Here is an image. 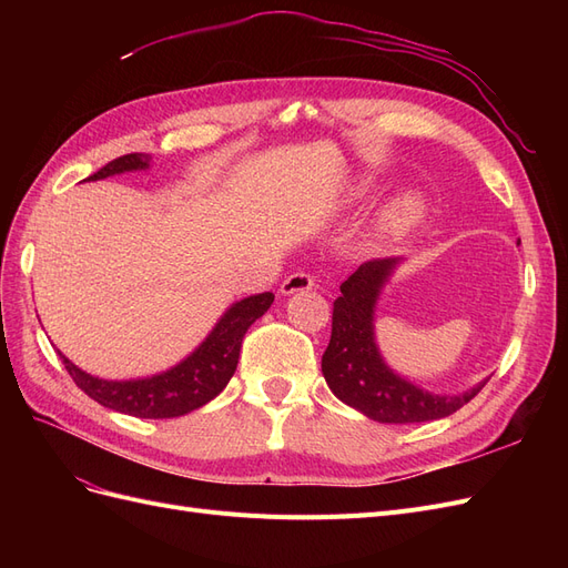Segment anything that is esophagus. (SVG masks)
<instances>
[{
  "label": "esophagus",
  "instance_id": "esophagus-1",
  "mask_svg": "<svg viewBox=\"0 0 568 568\" xmlns=\"http://www.w3.org/2000/svg\"><path fill=\"white\" fill-rule=\"evenodd\" d=\"M313 286H315V280L311 277V274L294 272V274H288V277L282 282L280 291H282L284 296H291V294H296V291H311Z\"/></svg>",
  "mask_w": 568,
  "mask_h": 568
}]
</instances>
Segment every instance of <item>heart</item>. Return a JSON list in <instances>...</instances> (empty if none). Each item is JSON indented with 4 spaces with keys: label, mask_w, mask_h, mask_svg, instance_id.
I'll use <instances>...</instances> for the list:
<instances>
[{
    "label": "heart",
    "mask_w": 568,
    "mask_h": 568,
    "mask_svg": "<svg viewBox=\"0 0 568 568\" xmlns=\"http://www.w3.org/2000/svg\"><path fill=\"white\" fill-rule=\"evenodd\" d=\"M367 184H363L365 189ZM424 205L419 201V196L415 194H400L395 196L386 209L376 217V236L379 239H395V236H403L407 230H412L419 222L422 217Z\"/></svg>",
    "instance_id": "b5f03b06"
}]
</instances>
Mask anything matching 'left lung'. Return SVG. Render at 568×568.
<instances>
[{
    "mask_svg": "<svg viewBox=\"0 0 568 568\" xmlns=\"http://www.w3.org/2000/svg\"><path fill=\"white\" fill-rule=\"evenodd\" d=\"M398 263V257L363 263L341 284V296L334 301L332 338L322 355V374L341 403L374 422L443 419L467 405L488 379L464 393H432L403 379L384 363L374 336V311Z\"/></svg>",
    "mask_w": 568,
    "mask_h": 568,
    "instance_id": "obj_1",
    "label": "left lung"
}]
</instances>
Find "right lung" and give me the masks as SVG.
Segmentation results:
<instances>
[{
    "label": "right lung",
    "instance_id": "obj_1",
    "mask_svg": "<svg viewBox=\"0 0 568 568\" xmlns=\"http://www.w3.org/2000/svg\"><path fill=\"white\" fill-rule=\"evenodd\" d=\"M146 168V153H128V156H120L106 163L88 180L94 182ZM272 301L274 294L265 291V294L248 296L230 305L227 313L217 320L213 332L205 336V341L192 355L184 357L180 365L170 367L168 372L146 376V379H99V376H92L75 367L61 351L59 355L78 388H82L99 405L115 412H125V415L140 419L182 417L186 412L211 403L215 395L230 384L239 363V351H242L244 334L257 317H263L267 313Z\"/></svg>",
    "mask_w": 568,
    "mask_h": 568
}]
</instances>
